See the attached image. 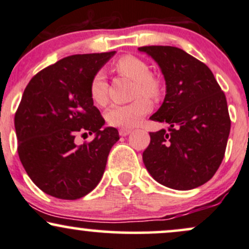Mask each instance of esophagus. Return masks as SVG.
<instances>
[{
  "label": "esophagus",
  "instance_id": "34e87169",
  "mask_svg": "<svg viewBox=\"0 0 249 249\" xmlns=\"http://www.w3.org/2000/svg\"><path fill=\"white\" fill-rule=\"evenodd\" d=\"M130 133H131V130L127 129V128H121V129L119 130V134L121 136H127V135H129Z\"/></svg>",
  "mask_w": 249,
  "mask_h": 249
}]
</instances>
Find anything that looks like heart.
Segmentation results:
<instances>
[{
  "label": "heart",
  "instance_id": "b5f03b06",
  "mask_svg": "<svg viewBox=\"0 0 249 249\" xmlns=\"http://www.w3.org/2000/svg\"><path fill=\"white\" fill-rule=\"evenodd\" d=\"M115 70L124 77L135 81L134 98L136 100L127 105H114L106 112V120L110 125L121 128L134 127L150 110L148 99L157 100L163 92V85L160 79L151 74L147 61L135 55H124L115 64ZM89 96L98 106H105L108 100V84L102 72L93 75L89 83Z\"/></svg>",
  "mask_w": 249,
  "mask_h": 249
}]
</instances>
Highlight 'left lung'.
Returning <instances> with one entry per match:
<instances>
[{
    "mask_svg": "<svg viewBox=\"0 0 249 249\" xmlns=\"http://www.w3.org/2000/svg\"><path fill=\"white\" fill-rule=\"evenodd\" d=\"M159 64L166 94L153 121L169 125L150 134L143 163L156 182L191 190L213 177L223 162L231 130L226 96L211 70L175 46L139 48Z\"/></svg>",
    "mask_w": 249,
    "mask_h": 249,
    "instance_id": "obj_1",
    "label": "left lung"
}]
</instances>
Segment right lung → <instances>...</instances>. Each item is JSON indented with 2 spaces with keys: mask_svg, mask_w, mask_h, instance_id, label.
Wrapping results in <instances>:
<instances>
[{
  "mask_svg": "<svg viewBox=\"0 0 249 249\" xmlns=\"http://www.w3.org/2000/svg\"><path fill=\"white\" fill-rule=\"evenodd\" d=\"M115 51L74 54L38 72L29 81L15 114L18 156L43 192L79 199L100 182L119 131L105 120L89 96V83ZM79 132L94 133L77 146Z\"/></svg>",
  "mask_w": 249,
  "mask_h": 249,
  "instance_id": "obj_1",
  "label": "right lung"
}]
</instances>
